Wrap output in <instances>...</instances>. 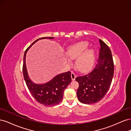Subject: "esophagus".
<instances>
[{
	"label": "esophagus",
	"mask_w": 131,
	"mask_h": 131,
	"mask_svg": "<svg viewBox=\"0 0 131 131\" xmlns=\"http://www.w3.org/2000/svg\"><path fill=\"white\" fill-rule=\"evenodd\" d=\"M76 74H75L73 72H72V73H71V77H72V80H75V78H76Z\"/></svg>",
	"instance_id": "34e87169"
}]
</instances>
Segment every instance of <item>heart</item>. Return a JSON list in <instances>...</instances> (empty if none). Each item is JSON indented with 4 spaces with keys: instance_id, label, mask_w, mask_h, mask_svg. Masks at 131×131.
I'll return each mask as SVG.
<instances>
[{
    "instance_id": "obj_1",
    "label": "heart",
    "mask_w": 131,
    "mask_h": 131,
    "mask_svg": "<svg viewBox=\"0 0 131 131\" xmlns=\"http://www.w3.org/2000/svg\"><path fill=\"white\" fill-rule=\"evenodd\" d=\"M88 44L80 42L69 47L68 54L73 59L79 57L77 61V68L80 71H86L92 67L95 61V53L92 49L87 50Z\"/></svg>"
}]
</instances>
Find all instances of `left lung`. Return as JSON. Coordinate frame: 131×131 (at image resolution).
<instances>
[{
    "label": "left lung",
    "instance_id": "1",
    "mask_svg": "<svg viewBox=\"0 0 131 131\" xmlns=\"http://www.w3.org/2000/svg\"><path fill=\"white\" fill-rule=\"evenodd\" d=\"M99 41L101 47L96 66L89 73L75 79L79 85L78 98L84 104L100 101L109 90L114 76V65L111 50L101 39Z\"/></svg>",
    "mask_w": 131,
    "mask_h": 131
}]
</instances>
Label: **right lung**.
Masks as SVG:
<instances>
[{
    "instance_id": "obj_1",
    "label": "right lung",
    "mask_w": 131,
    "mask_h": 131,
    "mask_svg": "<svg viewBox=\"0 0 131 131\" xmlns=\"http://www.w3.org/2000/svg\"><path fill=\"white\" fill-rule=\"evenodd\" d=\"M53 37H43L34 41L25 51L23 57V74L27 88L29 92L39 103L45 106H54L62 101L64 91L72 81L70 71L60 74L55 77L52 80L45 84H35L31 81L28 76L26 66V55L27 51L33 44L39 39H53Z\"/></svg>"
}]
</instances>
